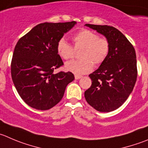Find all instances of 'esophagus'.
I'll use <instances>...</instances> for the list:
<instances>
[{
    "label": "esophagus",
    "mask_w": 148,
    "mask_h": 148,
    "mask_svg": "<svg viewBox=\"0 0 148 148\" xmlns=\"http://www.w3.org/2000/svg\"><path fill=\"white\" fill-rule=\"evenodd\" d=\"M82 78V76H81V75H75V78L76 80L80 79V78Z\"/></svg>",
    "instance_id": "obj_1"
}]
</instances>
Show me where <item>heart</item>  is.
<instances>
[{
  "label": "heart",
  "instance_id": "obj_1",
  "mask_svg": "<svg viewBox=\"0 0 148 148\" xmlns=\"http://www.w3.org/2000/svg\"><path fill=\"white\" fill-rule=\"evenodd\" d=\"M75 49L83 48L81 60H73L65 64L64 67L67 71L83 75L92 70L94 64H102L109 54L110 43L106 38L99 37L96 33L89 29H81L73 37ZM59 55L64 60H70L74 56V49L64 38L60 39L57 45Z\"/></svg>",
  "mask_w": 148,
  "mask_h": 148
}]
</instances>
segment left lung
<instances>
[{"mask_svg": "<svg viewBox=\"0 0 148 148\" xmlns=\"http://www.w3.org/2000/svg\"><path fill=\"white\" fill-rule=\"evenodd\" d=\"M85 25L103 35L110 49L106 60L88 75L92 82L84 96L86 102L97 111L111 112L120 108L133 91L137 77L134 48L113 27Z\"/></svg>", "mask_w": 148, "mask_h": 148, "instance_id": "left-lung-1", "label": "left lung"}]
</instances>
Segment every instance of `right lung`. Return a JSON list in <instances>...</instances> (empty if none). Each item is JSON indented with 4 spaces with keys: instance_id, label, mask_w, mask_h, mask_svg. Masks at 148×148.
I'll return each mask as SVG.
<instances>
[{
    "instance_id": "obj_1",
    "label": "right lung",
    "mask_w": 148,
    "mask_h": 148,
    "mask_svg": "<svg viewBox=\"0 0 148 148\" xmlns=\"http://www.w3.org/2000/svg\"><path fill=\"white\" fill-rule=\"evenodd\" d=\"M76 22L39 24L18 40L12 57V81L25 103L36 110L55 106L75 77L70 72L54 74L63 65L57 45Z\"/></svg>"
}]
</instances>
